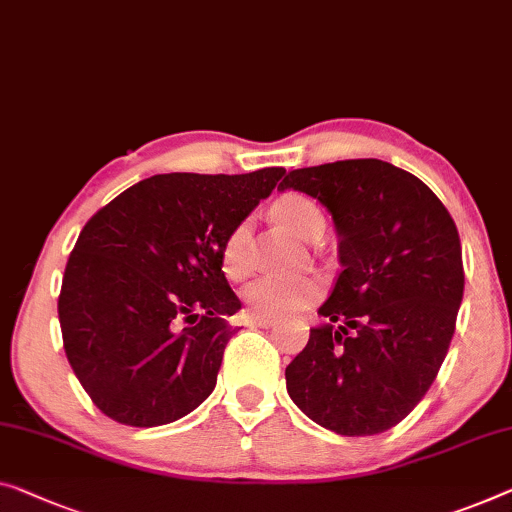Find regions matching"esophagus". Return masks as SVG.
Wrapping results in <instances>:
<instances>
[{
    "label": "esophagus",
    "instance_id": "esophagus-1",
    "mask_svg": "<svg viewBox=\"0 0 512 512\" xmlns=\"http://www.w3.org/2000/svg\"><path fill=\"white\" fill-rule=\"evenodd\" d=\"M248 326H259V329H271V326H276V319H259V317H248Z\"/></svg>",
    "mask_w": 512,
    "mask_h": 512
}]
</instances>
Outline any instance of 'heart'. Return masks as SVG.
Segmentation results:
<instances>
[{
  "label": "heart",
  "instance_id": "b5f03b06",
  "mask_svg": "<svg viewBox=\"0 0 512 512\" xmlns=\"http://www.w3.org/2000/svg\"><path fill=\"white\" fill-rule=\"evenodd\" d=\"M271 216L276 223L301 241H315L324 232V213L303 193H285L271 207ZM248 223H239L227 234L220 248V266L230 280H241L248 276ZM322 294V280L317 276H278L269 273L250 282L243 289V301L250 317L259 319H282L294 315L315 303Z\"/></svg>",
  "mask_w": 512,
  "mask_h": 512
}]
</instances>
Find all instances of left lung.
Wrapping results in <instances>:
<instances>
[{"mask_svg": "<svg viewBox=\"0 0 512 512\" xmlns=\"http://www.w3.org/2000/svg\"><path fill=\"white\" fill-rule=\"evenodd\" d=\"M324 204L342 269L287 393L305 416L345 437L391 430L425 398L455 333L464 294L460 234L414 174L377 158L287 174L278 190Z\"/></svg>", "mask_w": 512, "mask_h": 512, "instance_id": "1", "label": "left lung"}]
</instances>
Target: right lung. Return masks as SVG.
<instances>
[{"instance_id":"obj_1","label":"right lung","mask_w":512,"mask_h":512,"mask_svg":"<svg viewBox=\"0 0 512 512\" xmlns=\"http://www.w3.org/2000/svg\"><path fill=\"white\" fill-rule=\"evenodd\" d=\"M285 170L156 174L82 227L59 292L66 358L112 421H179L216 388L241 310L220 248Z\"/></svg>"}]
</instances>
